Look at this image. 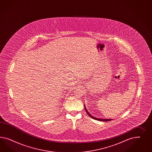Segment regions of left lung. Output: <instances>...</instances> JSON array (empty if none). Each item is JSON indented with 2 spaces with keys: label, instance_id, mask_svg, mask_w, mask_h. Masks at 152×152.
I'll use <instances>...</instances> for the list:
<instances>
[{
  "label": "left lung",
  "instance_id": "obj_1",
  "mask_svg": "<svg viewBox=\"0 0 152 152\" xmlns=\"http://www.w3.org/2000/svg\"><path fill=\"white\" fill-rule=\"evenodd\" d=\"M85 111H86V113H87V114H88V116H90L91 118L92 119H94L97 120H100V121H110L112 119H99V118H95V117H94L93 116L91 115L88 112V110H87V109H86V108L85 107Z\"/></svg>",
  "mask_w": 152,
  "mask_h": 152
}]
</instances>
